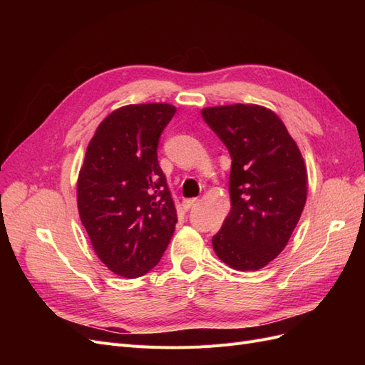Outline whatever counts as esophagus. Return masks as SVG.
Here are the masks:
<instances>
[{"label":"esophagus","instance_id":"obj_1","mask_svg":"<svg viewBox=\"0 0 365 365\" xmlns=\"http://www.w3.org/2000/svg\"><path fill=\"white\" fill-rule=\"evenodd\" d=\"M196 204H197V197H190V200H184V201H182V205H184L185 210L192 208V207L196 205Z\"/></svg>","mask_w":365,"mask_h":365}]
</instances>
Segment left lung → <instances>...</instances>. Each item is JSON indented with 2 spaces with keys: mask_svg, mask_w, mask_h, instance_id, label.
Returning <instances> with one entry per match:
<instances>
[{
  "mask_svg": "<svg viewBox=\"0 0 365 365\" xmlns=\"http://www.w3.org/2000/svg\"><path fill=\"white\" fill-rule=\"evenodd\" d=\"M202 118L231 157V208L212 239L216 256L237 271H257L288 244L306 204L302 152L280 117L260 105L204 108Z\"/></svg>",
  "mask_w": 365,
  "mask_h": 365,
  "instance_id": "left-lung-1",
  "label": "left lung"
}]
</instances>
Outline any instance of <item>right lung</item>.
Returning a JSON list of instances; mask_svg holds the SVG:
<instances>
[{
    "label": "right lung",
    "instance_id": "1",
    "mask_svg": "<svg viewBox=\"0 0 365 365\" xmlns=\"http://www.w3.org/2000/svg\"><path fill=\"white\" fill-rule=\"evenodd\" d=\"M169 103L126 105L97 126L77 178V208L93 248L125 279L150 271L168 248L176 208L158 164Z\"/></svg>",
    "mask_w": 365,
    "mask_h": 365
}]
</instances>
